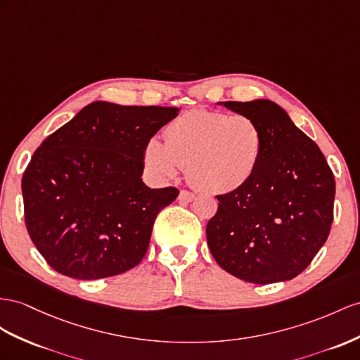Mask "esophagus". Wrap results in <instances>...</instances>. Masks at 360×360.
<instances>
[{
  "mask_svg": "<svg viewBox=\"0 0 360 360\" xmlns=\"http://www.w3.org/2000/svg\"><path fill=\"white\" fill-rule=\"evenodd\" d=\"M193 199H195V193H191V191H188V190H181V193H179V200L191 202Z\"/></svg>",
  "mask_w": 360,
  "mask_h": 360,
  "instance_id": "obj_1",
  "label": "esophagus"
}]
</instances>
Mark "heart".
Returning <instances> with one entry per match:
<instances>
[{
    "label": "heart",
    "instance_id": "1",
    "mask_svg": "<svg viewBox=\"0 0 360 360\" xmlns=\"http://www.w3.org/2000/svg\"><path fill=\"white\" fill-rule=\"evenodd\" d=\"M164 140L150 138L144 158L162 176H174L186 167L188 181L208 193L240 188L259 167L264 134L248 115H229L191 109L165 126Z\"/></svg>",
    "mask_w": 360,
    "mask_h": 360
}]
</instances>
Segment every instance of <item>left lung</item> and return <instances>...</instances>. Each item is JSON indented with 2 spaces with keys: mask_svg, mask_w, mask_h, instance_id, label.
<instances>
[{
  "mask_svg": "<svg viewBox=\"0 0 360 360\" xmlns=\"http://www.w3.org/2000/svg\"><path fill=\"white\" fill-rule=\"evenodd\" d=\"M254 118L264 149L254 176L217 195L208 220L211 254L226 272L255 284L292 280L315 259L333 224L336 182L318 144L269 100L222 101Z\"/></svg>",
  "mask_w": 360,
  "mask_h": 360,
  "instance_id": "obj_1",
  "label": "left lung"
}]
</instances>
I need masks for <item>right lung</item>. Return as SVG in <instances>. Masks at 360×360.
Returning <instances> with one entry per match:
<instances>
[{
    "mask_svg": "<svg viewBox=\"0 0 360 360\" xmlns=\"http://www.w3.org/2000/svg\"><path fill=\"white\" fill-rule=\"evenodd\" d=\"M178 110L94 101L34 150L21 181L24 219L54 271L98 280L143 260L156 216L179 195L144 186V149Z\"/></svg>",
    "mask_w": 360,
    "mask_h": 360,
    "instance_id": "1",
    "label": "right lung"
}]
</instances>
